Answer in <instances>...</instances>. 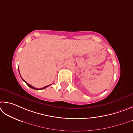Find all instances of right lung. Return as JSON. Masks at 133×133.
<instances>
[{
    "label": "right lung",
    "mask_w": 133,
    "mask_h": 133,
    "mask_svg": "<svg viewBox=\"0 0 133 133\" xmlns=\"http://www.w3.org/2000/svg\"><path fill=\"white\" fill-rule=\"evenodd\" d=\"M18 72H19V69H18ZM23 81H24V82L25 83H26V84L27 85V86H29V87H30V88H32V89H36V90H41V89H45V88H47L48 87H49V86H50V85H47V86H46V87H44V88H41V89H37V88H35L34 87H32V86L31 85H30V84H29V83H27L26 82H25V81H24V80H23Z\"/></svg>",
    "instance_id": "add662e5"
}]
</instances>
